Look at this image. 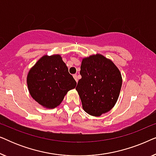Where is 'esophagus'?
I'll return each instance as SVG.
<instances>
[{"mask_svg":"<svg viewBox=\"0 0 156 156\" xmlns=\"http://www.w3.org/2000/svg\"><path fill=\"white\" fill-rule=\"evenodd\" d=\"M73 77L74 78V80H76V82H78V79H77V75H76V74H74L73 75Z\"/></svg>","mask_w":156,"mask_h":156,"instance_id":"1","label":"esophagus"}]
</instances>
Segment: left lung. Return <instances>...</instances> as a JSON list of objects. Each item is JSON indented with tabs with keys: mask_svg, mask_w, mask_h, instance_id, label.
Masks as SVG:
<instances>
[{
	"mask_svg": "<svg viewBox=\"0 0 156 156\" xmlns=\"http://www.w3.org/2000/svg\"><path fill=\"white\" fill-rule=\"evenodd\" d=\"M76 90L87 114L99 116L115 105L120 94L122 78L118 68L101 55L82 59Z\"/></svg>",
	"mask_w": 156,
	"mask_h": 156,
	"instance_id": "1",
	"label": "left lung"
}]
</instances>
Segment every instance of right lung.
<instances>
[{"label": "right lung", "mask_w": 156, "mask_h": 156, "mask_svg": "<svg viewBox=\"0 0 156 156\" xmlns=\"http://www.w3.org/2000/svg\"><path fill=\"white\" fill-rule=\"evenodd\" d=\"M27 83L32 97L49 108L59 105L67 91L76 85L59 55L40 58L30 70Z\"/></svg>", "instance_id": "add662e5"}]
</instances>
